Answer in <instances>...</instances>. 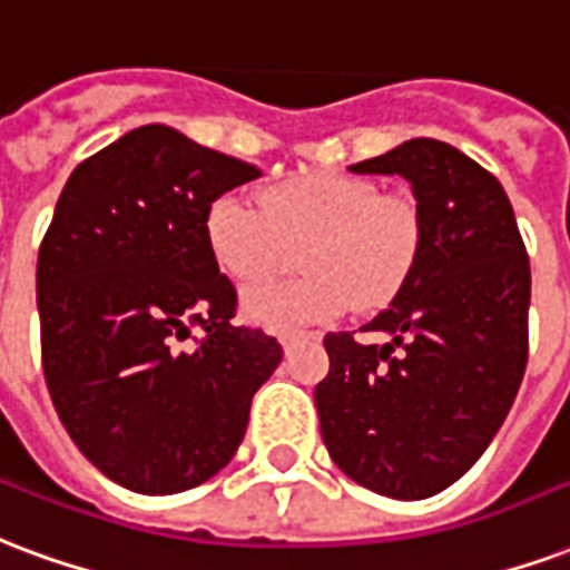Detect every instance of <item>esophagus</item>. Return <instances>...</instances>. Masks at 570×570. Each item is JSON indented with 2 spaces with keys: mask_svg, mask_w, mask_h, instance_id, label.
Here are the masks:
<instances>
[{
  "mask_svg": "<svg viewBox=\"0 0 570 570\" xmlns=\"http://www.w3.org/2000/svg\"><path fill=\"white\" fill-rule=\"evenodd\" d=\"M302 338H314V335H311V332H281V335H277V341L284 344V350H289L293 344H298Z\"/></svg>",
  "mask_w": 570,
  "mask_h": 570,
  "instance_id": "34e87169",
  "label": "esophagus"
}]
</instances>
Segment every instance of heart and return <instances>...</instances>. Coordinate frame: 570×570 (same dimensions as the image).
<instances>
[{"mask_svg":"<svg viewBox=\"0 0 570 570\" xmlns=\"http://www.w3.org/2000/svg\"><path fill=\"white\" fill-rule=\"evenodd\" d=\"M205 242L238 284H256L289 263L302 244L305 272L289 281L250 286L244 311L274 328H296L390 305L423 259L425 217L404 189L381 193L350 171H307L274 184L263 205L226 193L210 202Z\"/></svg>","mask_w":570,"mask_h":570,"instance_id":"obj_1","label":"heart"}]
</instances>
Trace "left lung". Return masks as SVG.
<instances>
[{
    "label": "left lung",
    "mask_w": 570,
    "mask_h": 570,
    "mask_svg": "<svg viewBox=\"0 0 570 570\" xmlns=\"http://www.w3.org/2000/svg\"><path fill=\"white\" fill-rule=\"evenodd\" d=\"M350 171L402 175L425 217L423 259L362 344L328 332L314 402L328 456L360 487L429 499L474 465L529 362L532 268L499 178L435 138H411Z\"/></svg>",
    "instance_id": "8db88e82"
}]
</instances>
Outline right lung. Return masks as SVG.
Wrapping results in <instances>:
<instances>
[{
  "instance_id": "add662e5",
  "label": "right lung",
  "mask_w": 570,
  "mask_h": 570,
  "mask_svg": "<svg viewBox=\"0 0 570 570\" xmlns=\"http://www.w3.org/2000/svg\"><path fill=\"white\" fill-rule=\"evenodd\" d=\"M163 124L83 159L38 247L41 371L83 456L114 483L171 495L242 444L253 392L284 360L235 323L238 293L205 242L210 202L259 178Z\"/></svg>"
}]
</instances>
